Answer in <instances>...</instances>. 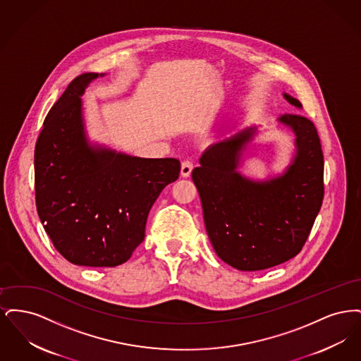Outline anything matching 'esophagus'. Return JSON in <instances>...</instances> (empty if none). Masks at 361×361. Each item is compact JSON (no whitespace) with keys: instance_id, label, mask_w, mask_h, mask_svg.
<instances>
[{"instance_id":"obj_1","label":"esophagus","mask_w":361,"mask_h":361,"mask_svg":"<svg viewBox=\"0 0 361 361\" xmlns=\"http://www.w3.org/2000/svg\"><path fill=\"white\" fill-rule=\"evenodd\" d=\"M192 171H193V162L190 159L183 161V164H181V176L183 177H189Z\"/></svg>"}]
</instances>
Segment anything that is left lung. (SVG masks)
Returning <instances> with one entry per match:
<instances>
[{"instance_id":"obj_1","label":"left lung","mask_w":361,"mask_h":361,"mask_svg":"<svg viewBox=\"0 0 361 361\" xmlns=\"http://www.w3.org/2000/svg\"><path fill=\"white\" fill-rule=\"evenodd\" d=\"M284 99L302 108L290 94ZM279 121L296 135V154L284 174L253 181L237 172L256 127L209 146L192 172L212 247L240 271H262L295 257L322 206L324 154L314 123L293 114Z\"/></svg>"}]
</instances>
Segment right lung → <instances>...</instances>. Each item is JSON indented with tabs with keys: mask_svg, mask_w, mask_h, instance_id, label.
Returning <instances> with one entry per match:
<instances>
[{
	"mask_svg": "<svg viewBox=\"0 0 361 361\" xmlns=\"http://www.w3.org/2000/svg\"><path fill=\"white\" fill-rule=\"evenodd\" d=\"M97 77L74 78L46 116L35 146V196L40 222L69 262L116 267L145 238L147 215L181 164L87 145L81 96Z\"/></svg>",
	"mask_w": 361,
	"mask_h": 361,
	"instance_id": "add662e5",
	"label": "right lung"
}]
</instances>
